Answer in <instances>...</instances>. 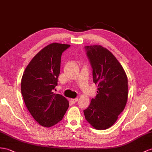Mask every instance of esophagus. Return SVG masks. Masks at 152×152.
<instances>
[{"mask_svg": "<svg viewBox=\"0 0 152 152\" xmlns=\"http://www.w3.org/2000/svg\"><path fill=\"white\" fill-rule=\"evenodd\" d=\"M77 100H78V99L77 98H75V99H71V102L72 103H75L77 102Z\"/></svg>", "mask_w": 152, "mask_h": 152, "instance_id": "34e87169", "label": "esophagus"}]
</instances>
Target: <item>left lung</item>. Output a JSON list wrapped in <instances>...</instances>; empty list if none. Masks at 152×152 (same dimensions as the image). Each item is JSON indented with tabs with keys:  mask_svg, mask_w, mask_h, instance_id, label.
<instances>
[{
	"mask_svg": "<svg viewBox=\"0 0 152 152\" xmlns=\"http://www.w3.org/2000/svg\"><path fill=\"white\" fill-rule=\"evenodd\" d=\"M92 67L93 81L98 85L96 98L83 110L87 122L95 129L110 128L125 108L128 86L126 72L110 50L100 45L85 46Z\"/></svg>",
	"mask_w": 152,
	"mask_h": 152,
	"instance_id": "1",
	"label": "left lung"
}]
</instances>
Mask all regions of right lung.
I'll return each mask as SVG.
<instances>
[{"instance_id":"obj_1","label":"right lung","mask_w":152,"mask_h":152,"mask_svg":"<svg viewBox=\"0 0 152 152\" xmlns=\"http://www.w3.org/2000/svg\"><path fill=\"white\" fill-rule=\"evenodd\" d=\"M70 46L56 42L45 46L33 58L22 75L21 92L25 104L42 126L59 123L69 108L68 100L53 91L58 84L61 54Z\"/></svg>"}]
</instances>
